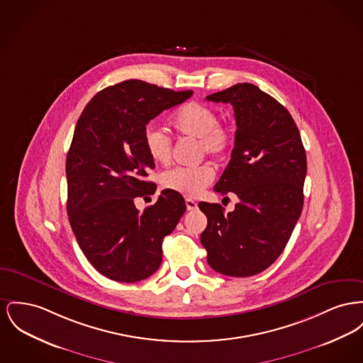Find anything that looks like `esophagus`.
<instances>
[{
  "instance_id": "obj_1",
  "label": "esophagus",
  "mask_w": 363,
  "mask_h": 363,
  "mask_svg": "<svg viewBox=\"0 0 363 363\" xmlns=\"http://www.w3.org/2000/svg\"><path fill=\"white\" fill-rule=\"evenodd\" d=\"M185 204H186V208H188V211H194V210H197V203L192 200V199H186L185 200Z\"/></svg>"
}]
</instances>
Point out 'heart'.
Segmentation results:
<instances>
[{
    "instance_id": "1",
    "label": "heart",
    "mask_w": 363,
    "mask_h": 363,
    "mask_svg": "<svg viewBox=\"0 0 363 363\" xmlns=\"http://www.w3.org/2000/svg\"><path fill=\"white\" fill-rule=\"evenodd\" d=\"M171 126L182 137L199 140L201 153L220 159L228 155L233 145L232 130L216 122L213 108L196 101L178 108L171 118ZM144 145L150 159L156 164H167L171 159V140L167 134L153 126L144 131ZM213 179V170L208 164L193 169H172L160 177V185L186 197H194Z\"/></svg>"
}]
</instances>
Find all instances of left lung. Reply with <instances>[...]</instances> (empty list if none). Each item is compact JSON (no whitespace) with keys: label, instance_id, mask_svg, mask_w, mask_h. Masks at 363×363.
<instances>
[{"label":"left lung","instance_id":"1","mask_svg":"<svg viewBox=\"0 0 363 363\" xmlns=\"http://www.w3.org/2000/svg\"><path fill=\"white\" fill-rule=\"evenodd\" d=\"M206 100L235 109V148L213 191L240 201L226 215L219 204L199 203L208 220L200 240L215 272L255 276L282 254L301 213L306 150L288 109L257 86L237 84Z\"/></svg>","mask_w":363,"mask_h":363}]
</instances>
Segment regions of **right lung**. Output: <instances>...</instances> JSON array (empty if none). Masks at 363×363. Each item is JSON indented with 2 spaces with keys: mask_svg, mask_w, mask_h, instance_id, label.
I'll return each instance as SVG.
<instances>
[{
  "mask_svg": "<svg viewBox=\"0 0 363 363\" xmlns=\"http://www.w3.org/2000/svg\"><path fill=\"white\" fill-rule=\"evenodd\" d=\"M192 94L128 79L97 93L77 122L65 162L67 213L87 260L109 279L150 277L163 238L186 211L184 197L167 189L143 213L134 199L156 191L147 179L155 169L144 145L147 125Z\"/></svg>",
  "mask_w": 363,
  "mask_h": 363,
  "instance_id": "right-lung-1",
  "label": "right lung"
}]
</instances>
